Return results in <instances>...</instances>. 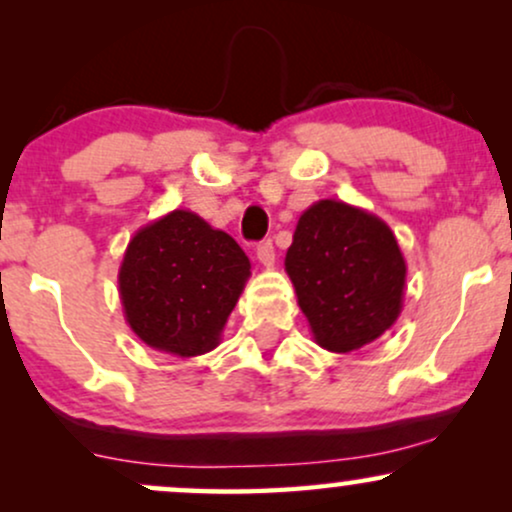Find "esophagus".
I'll return each instance as SVG.
<instances>
[{
    "instance_id": "obj_1",
    "label": "esophagus",
    "mask_w": 512,
    "mask_h": 512,
    "mask_svg": "<svg viewBox=\"0 0 512 512\" xmlns=\"http://www.w3.org/2000/svg\"><path fill=\"white\" fill-rule=\"evenodd\" d=\"M255 255H257V260H260L262 267L272 269L274 267V245H272V240H262V243L257 245Z\"/></svg>"
}]
</instances>
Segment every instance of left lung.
<instances>
[{
  "label": "left lung",
  "mask_w": 512,
  "mask_h": 512,
  "mask_svg": "<svg viewBox=\"0 0 512 512\" xmlns=\"http://www.w3.org/2000/svg\"><path fill=\"white\" fill-rule=\"evenodd\" d=\"M284 264L315 342L334 354L375 342L402 313L407 262L390 226L366 209L315 202Z\"/></svg>",
  "instance_id": "8db88e82"
}]
</instances>
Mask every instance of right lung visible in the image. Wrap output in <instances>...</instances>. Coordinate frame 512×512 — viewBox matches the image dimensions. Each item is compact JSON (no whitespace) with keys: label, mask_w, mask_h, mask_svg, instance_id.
I'll return each mask as SVG.
<instances>
[{"label":"right lung","mask_w":512,"mask_h":512,"mask_svg":"<svg viewBox=\"0 0 512 512\" xmlns=\"http://www.w3.org/2000/svg\"><path fill=\"white\" fill-rule=\"evenodd\" d=\"M248 279L250 260L236 240L190 209L139 228L117 274L132 332L151 349L180 358L219 346Z\"/></svg>","instance_id":"obj_1"}]
</instances>
